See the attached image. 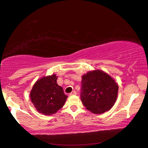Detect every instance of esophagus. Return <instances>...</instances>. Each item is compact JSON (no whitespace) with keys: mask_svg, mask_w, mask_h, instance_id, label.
Here are the masks:
<instances>
[{"mask_svg":"<svg viewBox=\"0 0 148 148\" xmlns=\"http://www.w3.org/2000/svg\"><path fill=\"white\" fill-rule=\"evenodd\" d=\"M77 93H76V92L75 91H72V92H71L70 93V95H76Z\"/></svg>","mask_w":148,"mask_h":148,"instance_id":"1","label":"esophagus"}]
</instances>
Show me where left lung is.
Listing matches in <instances>:
<instances>
[{
    "label": "left lung",
    "mask_w": 148,
    "mask_h": 148,
    "mask_svg": "<svg viewBox=\"0 0 148 148\" xmlns=\"http://www.w3.org/2000/svg\"><path fill=\"white\" fill-rule=\"evenodd\" d=\"M118 91V84L103 70L89 71L82 76V102L94 114L109 111L116 102Z\"/></svg>",
    "instance_id": "obj_1"
}]
</instances>
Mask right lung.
<instances>
[{
    "mask_svg": "<svg viewBox=\"0 0 148 148\" xmlns=\"http://www.w3.org/2000/svg\"><path fill=\"white\" fill-rule=\"evenodd\" d=\"M55 74L43 76L33 86L29 93L30 99L39 113L51 115L64 105L68 97L61 86L57 83Z\"/></svg>",
    "mask_w": 148,
    "mask_h": 148,
    "instance_id": "add662e5",
    "label": "right lung"
}]
</instances>
